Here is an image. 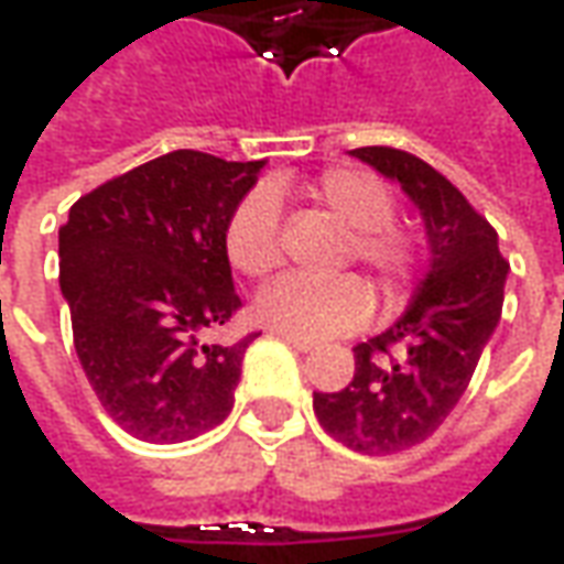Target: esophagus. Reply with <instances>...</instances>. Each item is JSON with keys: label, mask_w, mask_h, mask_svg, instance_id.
<instances>
[{"label": "esophagus", "mask_w": 564, "mask_h": 564, "mask_svg": "<svg viewBox=\"0 0 564 564\" xmlns=\"http://www.w3.org/2000/svg\"><path fill=\"white\" fill-rule=\"evenodd\" d=\"M278 338H283V341L290 344V347H295L299 354H311L317 344L311 341V338H299V335H290V332H278Z\"/></svg>", "instance_id": "1"}]
</instances>
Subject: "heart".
<instances>
[{"mask_svg": "<svg viewBox=\"0 0 564 564\" xmlns=\"http://www.w3.org/2000/svg\"><path fill=\"white\" fill-rule=\"evenodd\" d=\"M281 181L253 186L235 205L226 226V257L247 278H265L281 265ZM311 196L354 229L350 257L375 271L383 295L395 302L414 281L416 238L395 217V198L378 174L362 169H329L311 184ZM375 311V295L356 274L317 281L286 274L257 299V317L278 332L299 338H329L362 326Z\"/></svg>", "mask_w": 564, "mask_h": 564, "instance_id": "heart-1", "label": "heart"}]
</instances>
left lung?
I'll return each instance as SVG.
<instances>
[{
  "label": "left lung",
  "instance_id": "8db88e82",
  "mask_svg": "<svg viewBox=\"0 0 564 564\" xmlns=\"http://www.w3.org/2000/svg\"><path fill=\"white\" fill-rule=\"evenodd\" d=\"M350 156L402 186L432 259L402 317L354 347V380L341 392H314V414L344 447L390 456L423 444L459 404L501 319L510 265L496 229L429 162L395 148Z\"/></svg>",
  "mask_w": 564,
  "mask_h": 564
}]
</instances>
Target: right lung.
Returning a JSON list of instances; mask_svg holds the SVG:
<instances>
[{
	"instance_id": "obj_1",
	"label": "right lung",
	"mask_w": 564,
	"mask_h": 564,
	"mask_svg": "<svg viewBox=\"0 0 564 564\" xmlns=\"http://www.w3.org/2000/svg\"><path fill=\"white\" fill-rule=\"evenodd\" d=\"M265 160L172 150L80 196L59 226V290L80 368L123 432L181 444L220 425L250 341L210 344L241 307L226 226Z\"/></svg>"
}]
</instances>
